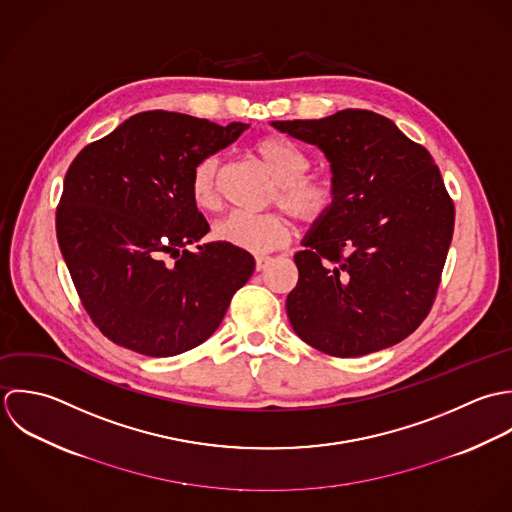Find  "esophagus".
Listing matches in <instances>:
<instances>
[{
	"instance_id": "obj_1",
	"label": "esophagus",
	"mask_w": 512,
	"mask_h": 512,
	"mask_svg": "<svg viewBox=\"0 0 512 512\" xmlns=\"http://www.w3.org/2000/svg\"><path fill=\"white\" fill-rule=\"evenodd\" d=\"M269 263H271V257H257V259H255V267H257V271H263Z\"/></svg>"
}]
</instances>
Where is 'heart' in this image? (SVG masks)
<instances>
[{
    "instance_id": "b5f03b06",
    "label": "heart",
    "mask_w": 512,
    "mask_h": 512,
    "mask_svg": "<svg viewBox=\"0 0 512 512\" xmlns=\"http://www.w3.org/2000/svg\"><path fill=\"white\" fill-rule=\"evenodd\" d=\"M253 152L275 180L273 202L297 221L314 225L334 211L338 202L336 184L328 176L307 174L308 156L293 142L281 136H263L253 144ZM217 176L219 160L215 156L202 158L192 172V200L204 211H215L221 205ZM213 233L235 249L263 255L289 241L291 223L281 213L233 211L215 225Z\"/></svg>"
}]
</instances>
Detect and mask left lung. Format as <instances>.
<instances>
[{
    "mask_svg": "<svg viewBox=\"0 0 512 512\" xmlns=\"http://www.w3.org/2000/svg\"><path fill=\"white\" fill-rule=\"evenodd\" d=\"M271 124L318 146L338 190L334 211L295 255L293 330L336 358L402 342L431 310L455 225L431 154L372 110Z\"/></svg>",
    "mask_w": 512,
    "mask_h": 512,
    "instance_id": "left-lung-1",
    "label": "left lung"
}]
</instances>
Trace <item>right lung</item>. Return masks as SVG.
I'll return each instance as SVG.
<instances>
[{
    "instance_id": "obj_1",
    "label": "right lung",
    "mask_w": 512,
    "mask_h": 512,
    "mask_svg": "<svg viewBox=\"0 0 512 512\" xmlns=\"http://www.w3.org/2000/svg\"><path fill=\"white\" fill-rule=\"evenodd\" d=\"M247 128L138 112L69 166L57 241L83 307L114 344L154 358L188 352L253 275V255L223 241L186 249L209 231L190 192L196 164Z\"/></svg>"
}]
</instances>
